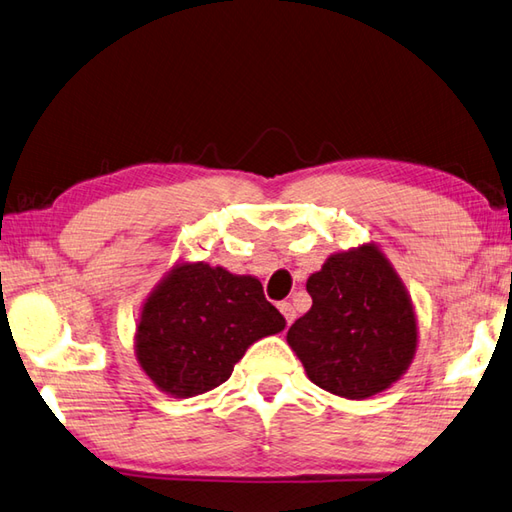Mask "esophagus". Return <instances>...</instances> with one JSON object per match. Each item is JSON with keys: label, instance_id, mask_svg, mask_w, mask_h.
<instances>
[{"label": "esophagus", "instance_id": "obj_1", "mask_svg": "<svg viewBox=\"0 0 512 512\" xmlns=\"http://www.w3.org/2000/svg\"><path fill=\"white\" fill-rule=\"evenodd\" d=\"M281 312H283V316H285L287 325H292V323H294V318H296L294 305H292V303H281Z\"/></svg>", "mask_w": 512, "mask_h": 512}]
</instances>
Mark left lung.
<instances>
[{
  "label": "left lung",
  "mask_w": 512,
  "mask_h": 512,
  "mask_svg": "<svg viewBox=\"0 0 512 512\" xmlns=\"http://www.w3.org/2000/svg\"><path fill=\"white\" fill-rule=\"evenodd\" d=\"M307 292L312 307L289 327L287 343L318 388L359 401L406 374L417 352V316L379 247L332 254L307 278Z\"/></svg>",
  "instance_id": "8db88e82"
}]
</instances>
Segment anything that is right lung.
<instances>
[{"label":"right lung","instance_id":"obj_1","mask_svg":"<svg viewBox=\"0 0 512 512\" xmlns=\"http://www.w3.org/2000/svg\"><path fill=\"white\" fill-rule=\"evenodd\" d=\"M281 330L256 276L178 263L142 305L136 359L160 392L189 399L225 383L249 345Z\"/></svg>","mask_w":512,"mask_h":512}]
</instances>
